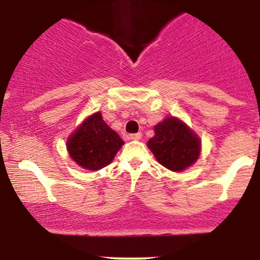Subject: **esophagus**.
<instances>
[{
	"label": "esophagus",
	"instance_id": "esophagus-1",
	"mask_svg": "<svg viewBox=\"0 0 260 260\" xmlns=\"http://www.w3.org/2000/svg\"><path fill=\"white\" fill-rule=\"evenodd\" d=\"M128 138H129V140H133V141L141 140V138H142V133H141V132H138V133H133V135H129V136H128Z\"/></svg>",
	"mask_w": 260,
	"mask_h": 260
}]
</instances>
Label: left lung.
<instances>
[{"label": "left lung", "mask_w": 260, "mask_h": 260, "mask_svg": "<svg viewBox=\"0 0 260 260\" xmlns=\"http://www.w3.org/2000/svg\"><path fill=\"white\" fill-rule=\"evenodd\" d=\"M148 147L157 161L171 171H182L200 154V140L177 118H166L154 127Z\"/></svg>", "instance_id": "obj_1"}]
</instances>
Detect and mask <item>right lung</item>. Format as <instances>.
Returning a JSON list of instances; mask_svg holds the SVG:
<instances>
[{
    "label": "right lung",
    "mask_w": 260,
    "mask_h": 260,
    "mask_svg": "<svg viewBox=\"0 0 260 260\" xmlns=\"http://www.w3.org/2000/svg\"><path fill=\"white\" fill-rule=\"evenodd\" d=\"M123 143L122 138L107 125L98 112L84 120L70 136L68 151L79 166L99 170L111 164Z\"/></svg>",
    "instance_id": "1"
}]
</instances>
